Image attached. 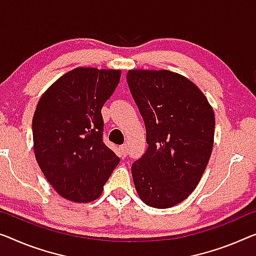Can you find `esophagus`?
<instances>
[{
    "label": "esophagus",
    "mask_w": 256,
    "mask_h": 256,
    "mask_svg": "<svg viewBox=\"0 0 256 256\" xmlns=\"http://www.w3.org/2000/svg\"><path fill=\"white\" fill-rule=\"evenodd\" d=\"M120 148L122 155L126 156V155H128V146H126V144H123V146H120Z\"/></svg>",
    "instance_id": "1"
}]
</instances>
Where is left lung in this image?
<instances>
[{"instance_id":"8db88e82","label":"left lung","mask_w":256,"mask_h":256,"mask_svg":"<svg viewBox=\"0 0 256 256\" xmlns=\"http://www.w3.org/2000/svg\"><path fill=\"white\" fill-rule=\"evenodd\" d=\"M126 80L146 126L147 150L132 164L140 199L166 209L199 184L210 158L215 115L198 86L168 70H130Z\"/></svg>"}]
</instances>
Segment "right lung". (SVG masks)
Listing matches in <instances>:
<instances>
[{
	"label": "right lung",
	"mask_w": 256,
	"mask_h": 256,
	"mask_svg": "<svg viewBox=\"0 0 256 256\" xmlns=\"http://www.w3.org/2000/svg\"><path fill=\"white\" fill-rule=\"evenodd\" d=\"M120 70L77 68L44 92L33 116L34 154L60 196L90 202L120 158L104 142L101 109L120 82Z\"/></svg>",
	"instance_id": "add662e5"
}]
</instances>
